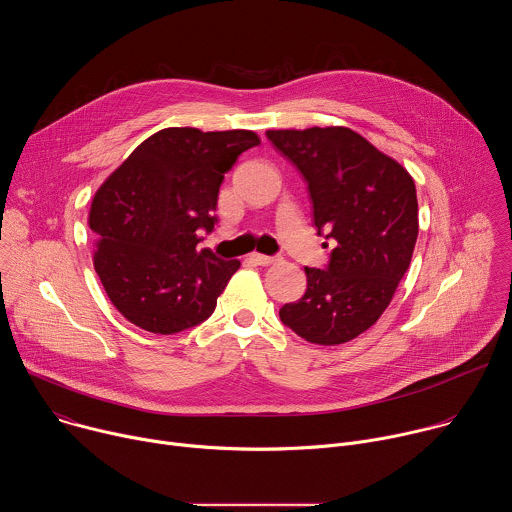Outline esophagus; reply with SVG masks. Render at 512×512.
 Wrapping results in <instances>:
<instances>
[{
    "label": "esophagus",
    "mask_w": 512,
    "mask_h": 512,
    "mask_svg": "<svg viewBox=\"0 0 512 512\" xmlns=\"http://www.w3.org/2000/svg\"><path fill=\"white\" fill-rule=\"evenodd\" d=\"M251 261L257 265H273L277 261V257H269V255H261V253H253Z\"/></svg>",
    "instance_id": "1"
}]
</instances>
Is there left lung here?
<instances>
[{
  "instance_id": "1",
  "label": "left lung",
  "mask_w": 512,
  "mask_h": 512,
  "mask_svg": "<svg viewBox=\"0 0 512 512\" xmlns=\"http://www.w3.org/2000/svg\"><path fill=\"white\" fill-rule=\"evenodd\" d=\"M267 137L308 182L318 235L336 241L328 267H306L304 298L279 318L312 344H344L381 318L409 269L419 233L415 182L348 127L269 129Z\"/></svg>"
}]
</instances>
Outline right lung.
I'll return each instance as SVG.
<instances>
[{"label":"right lung","instance_id":"add662e5","mask_svg":"<svg viewBox=\"0 0 512 512\" xmlns=\"http://www.w3.org/2000/svg\"><path fill=\"white\" fill-rule=\"evenodd\" d=\"M247 129L168 127L141 141L97 190L89 227L95 271L111 304L135 326L176 334L216 308L239 259L198 251L237 158L259 145Z\"/></svg>","mask_w":512,"mask_h":512}]
</instances>
